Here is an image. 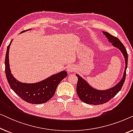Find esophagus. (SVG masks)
I'll list each match as a JSON object with an SVG mask.
<instances>
[{
  "label": "esophagus",
  "mask_w": 133,
  "mask_h": 133,
  "mask_svg": "<svg viewBox=\"0 0 133 133\" xmlns=\"http://www.w3.org/2000/svg\"><path fill=\"white\" fill-rule=\"evenodd\" d=\"M74 70H75V67L73 65H69L66 68V71L68 72H72Z\"/></svg>",
  "instance_id": "34e87169"
}]
</instances>
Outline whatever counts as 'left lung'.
I'll use <instances>...</instances> for the list:
<instances>
[{
	"instance_id": "8db88e82",
	"label": "left lung",
	"mask_w": 133,
	"mask_h": 133,
	"mask_svg": "<svg viewBox=\"0 0 133 133\" xmlns=\"http://www.w3.org/2000/svg\"><path fill=\"white\" fill-rule=\"evenodd\" d=\"M103 33L108 39V41L112 43L114 46L119 48L122 52L125 61V70L122 79L116 86L108 90L102 91L93 88L84 79L80 77L79 75L76 74L78 78L77 88H76L77 95L82 101L88 104L96 105L107 103L112 98H113L121 90L126 77V70L128 65V54L126 48L118 38L114 37L107 32L103 31Z\"/></svg>"
}]
</instances>
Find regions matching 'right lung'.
Returning a JSON list of instances; mask_svg holds the SVG:
<instances>
[{"instance_id": "right-lung-1", "label": "right lung", "mask_w": 133, "mask_h": 133, "mask_svg": "<svg viewBox=\"0 0 133 133\" xmlns=\"http://www.w3.org/2000/svg\"><path fill=\"white\" fill-rule=\"evenodd\" d=\"M26 31H28V30ZM25 31H23L21 33ZM12 41V40L7 47L5 61V74L11 88L22 99L28 103L32 104H41L46 102L54 95L57 85L65 77H66L68 74L65 71H63L39 82L34 83L20 82L13 77L11 73L10 69L9 50Z\"/></svg>"}]
</instances>
